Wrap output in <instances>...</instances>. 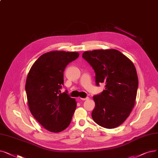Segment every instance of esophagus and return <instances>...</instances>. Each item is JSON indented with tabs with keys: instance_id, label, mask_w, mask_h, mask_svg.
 <instances>
[{
	"instance_id": "obj_1",
	"label": "esophagus",
	"mask_w": 158,
	"mask_h": 158,
	"mask_svg": "<svg viewBox=\"0 0 158 158\" xmlns=\"http://www.w3.org/2000/svg\"><path fill=\"white\" fill-rule=\"evenodd\" d=\"M79 99H80V100H82V101H86V100L89 99V98H80Z\"/></svg>"
}]
</instances>
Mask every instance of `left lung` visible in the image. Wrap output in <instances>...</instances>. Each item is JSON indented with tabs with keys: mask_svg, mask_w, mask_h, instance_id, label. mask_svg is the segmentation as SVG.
Segmentation results:
<instances>
[{
	"mask_svg": "<svg viewBox=\"0 0 158 158\" xmlns=\"http://www.w3.org/2000/svg\"><path fill=\"white\" fill-rule=\"evenodd\" d=\"M83 57L95 72L97 85L105 83V90L93 99L95 106L92 112L94 121L106 128L121 125L134 106L138 77L131 60L115 49L86 51Z\"/></svg>",
	"mask_w": 158,
	"mask_h": 158,
	"instance_id": "left-lung-1",
	"label": "left lung"
}]
</instances>
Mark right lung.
<instances>
[{
	"label": "right lung",
	"mask_w": 158,
	"mask_h": 158,
	"mask_svg": "<svg viewBox=\"0 0 158 158\" xmlns=\"http://www.w3.org/2000/svg\"><path fill=\"white\" fill-rule=\"evenodd\" d=\"M79 56L78 52L52 51L40 56L27 75L25 89L30 110L48 131L65 130L72 119L77 102L60 93L66 66Z\"/></svg>",
	"instance_id": "right-lung-1"
}]
</instances>
